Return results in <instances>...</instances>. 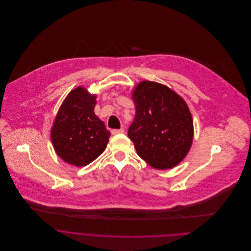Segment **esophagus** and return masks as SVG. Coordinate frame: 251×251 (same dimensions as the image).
<instances>
[{
    "label": "esophagus",
    "mask_w": 251,
    "mask_h": 251,
    "mask_svg": "<svg viewBox=\"0 0 251 251\" xmlns=\"http://www.w3.org/2000/svg\"><path fill=\"white\" fill-rule=\"evenodd\" d=\"M124 129L123 128H121V129H113L112 130V134H114V135H116V134H120V133H124Z\"/></svg>",
    "instance_id": "obj_1"
}]
</instances>
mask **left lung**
Segmentation results:
<instances>
[{
	"label": "left lung",
	"mask_w": 251,
	"mask_h": 251,
	"mask_svg": "<svg viewBox=\"0 0 251 251\" xmlns=\"http://www.w3.org/2000/svg\"><path fill=\"white\" fill-rule=\"evenodd\" d=\"M135 117L127 135L137 154L156 169H170L187 155L193 119L184 100L168 87L142 81L132 94Z\"/></svg>",
	"instance_id": "8db88e82"
}]
</instances>
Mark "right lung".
<instances>
[{
    "mask_svg": "<svg viewBox=\"0 0 251 251\" xmlns=\"http://www.w3.org/2000/svg\"><path fill=\"white\" fill-rule=\"evenodd\" d=\"M96 96L78 87L63 102L51 129V140L59 157L75 166L94 161L107 147L110 131L94 113Z\"/></svg>",
    "mask_w": 251,
    "mask_h": 251,
    "instance_id": "right-lung-1",
    "label": "right lung"
}]
</instances>
